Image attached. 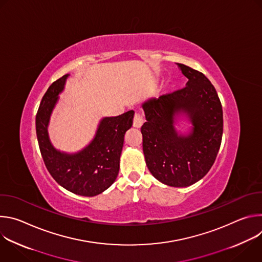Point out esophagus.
Instances as JSON below:
<instances>
[{
    "label": "esophagus",
    "mask_w": 262,
    "mask_h": 262,
    "mask_svg": "<svg viewBox=\"0 0 262 262\" xmlns=\"http://www.w3.org/2000/svg\"><path fill=\"white\" fill-rule=\"evenodd\" d=\"M144 123V116L141 115V114H136L135 117H134V126L135 127H141Z\"/></svg>",
    "instance_id": "34e87169"
}]
</instances>
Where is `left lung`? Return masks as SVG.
<instances>
[{"mask_svg": "<svg viewBox=\"0 0 262 262\" xmlns=\"http://www.w3.org/2000/svg\"><path fill=\"white\" fill-rule=\"evenodd\" d=\"M186 86L143 104L146 122L141 127L146 165L161 182L189 186L212 167L222 142L223 108L215 88L204 74L176 63ZM188 113L194 127L189 137L177 136L173 116Z\"/></svg>", "mask_w": 262, "mask_h": 262, "instance_id": "obj_1", "label": "left lung"}]
</instances>
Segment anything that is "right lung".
<instances>
[{
    "label": "right lung",
    "instance_id": "1",
    "mask_svg": "<svg viewBox=\"0 0 262 262\" xmlns=\"http://www.w3.org/2000/svg\"><path fill=\"white\" fill-rule=\"evenodd\" d=\"M66 78L67 74L55 81L41 99L36 114L37 140L45 165L53 178L73 194L93 197L116 180L124 135L133 125L134 111L104 118L96 137L83 151L72 156L61 154L49 140L48 123Z\"/></svg>",
    "mask_w": 262,
    "mask_h": 262
}]
</instances>
